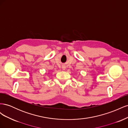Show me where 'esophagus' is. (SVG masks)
I'll list each match as a JSON object with an SVG mask.
<instances>
[{
  "mask_svg": "<svg viewBox=\"0 0 128 128\" xmlns=\"http://www.w3.org/2000/svg\"><path fill=\"white\" fill-rule=\"evenodd\" d=\"M62 69L63 70H64L66 69V66H64L62 67Z\"/></svg>",
  "mask_w": 128,
  "mask_h": 128,
  "instance_id": "esophagus-1",
  "label": "esophagus"
}]
</instances>
